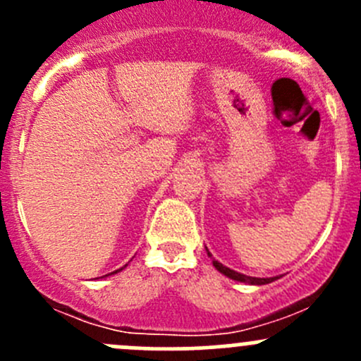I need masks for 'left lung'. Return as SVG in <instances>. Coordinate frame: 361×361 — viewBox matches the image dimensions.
Returning <instances> with one entry per match:
<instances>
[{"label": "left lung", "instance_id": "obj_1", "mask_svg": "<svg viewBox=\"0 0 361 361\" xmlns=\"http://www.w3.org/2000/svg\"><path fill=\"white\" fill-rule=\"evenodd\" d=\"M207 255H209V251H207ZM213 265L221 272V274L227 276V278L235 279V281H241V283H250V285H267V283H272L276 279V278H251V276H245L241 274V272H235L232 271V269L225 267V265H221L220 262L216 260H213Z\"/></svg>", "mask_w": 361, "mask_h": 361}]
</instances>
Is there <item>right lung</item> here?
Here are the masks:
<instances>
[{
  "mask_svg": "<svg viewBox=\"0 0 361 361\" xmlns=\"http://www.w3.org/2000/svg\"><path fill=\"white\" fill-rule=\"evenodd\" d=\"M115 272H118V271H115ZM106 276H108V274H106Z\"/></svg>",
  "mask_w": 361,
  "mask_h": 361,
  "instance_id": "obj_1",
  "label": "right lung"
}]
</instances>
